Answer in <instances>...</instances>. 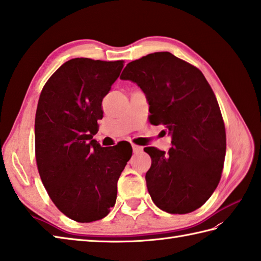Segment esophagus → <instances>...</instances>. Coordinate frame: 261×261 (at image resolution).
<instances>
[{"instance_id": "1", "label": "esophagus", "mask_w": 261, "mask_h": 261, "mask_svg": "<svg viewBox=\"0 0 261 261\" xmlns=\"http://www.w3.org/2000/svg\"><path fill=\"white\" fill-rule=\"evenodd\" d=\"M132 147H133V152H134V153H140V152H142V150H143L142 146L135 145V144H133Z\"/></svg>"}]
</instances>
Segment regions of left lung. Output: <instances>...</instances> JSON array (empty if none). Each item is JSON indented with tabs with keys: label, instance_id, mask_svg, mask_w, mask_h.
<instances>
[{
	"label": "left lung",
	"instance_id": "1",
	"mask_svg": "<svg viewBox=\"0 0 261 261\" xmlns=\"http://www.w3.org/2000/svg\"><path fill=\"white\" fill-rule=\"evenodd\" d=\"M120 79L137 84L149 121L172 136L167 153L144 148L152 159L145 176L150 198L169 213L199 209L218 187L225 155L224 123L209 83L198 68L166 51L129 62Z\"/></svg>",
	"mask_w": 261,
	"mask_h": 261
}]
</instances>
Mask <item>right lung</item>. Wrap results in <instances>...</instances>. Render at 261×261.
<instances>
[{
  "label": "right lung",
  "instance_id": "right-lung-1",
  "mask_svg": "<svg viewBox=\"0 0 261 261\" xmlns=\"http://www.w3.org/2000/svg\"><path fill=\"white\" fill-rule=\"evenodd\" d=\"M123 60L74 58L45 83L34 135L40 177L52 202L77 222L105 218L117 198V181L129 161V144L101 147L92 140L101 101L119 77Z\"/></svg>",
  "mask_w": 261,
  "mask_h": 261
}]
</instances>
